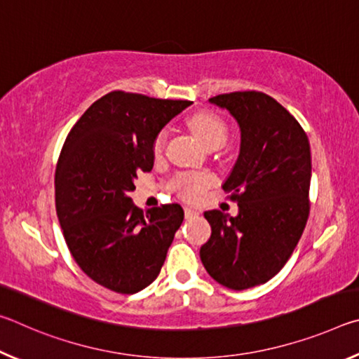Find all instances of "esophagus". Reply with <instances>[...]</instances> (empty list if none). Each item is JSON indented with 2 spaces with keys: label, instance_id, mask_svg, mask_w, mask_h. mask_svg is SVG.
<instances>
[{
  "label": "esophagus",
  "instance_id": "34e87169",
  "mask_svg": "<svg viewBox=\"0 0 359 359\" xmlns=\"http://www.w3.org/2000/svg\"><path fill=\"white\" fill-rule=\"evenodd\" d=\"M199 215V212L193 208H185V218L191 220V218H196Z\"/></svg>",
  "mask_w": 359,
  "mask_h": 359
}]
</instances>
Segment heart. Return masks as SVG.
<instances>
[{"instance_id":"1","label":"heart","mask_w":359,"mask_h":359,"mask_svg":"<svg viewBox=\"0 0 359 359\" xmlns=\"http://www.w3.org/2000/svg\"><path fill=\"white\" fill-rule=\"evenodd\" d=\"M190 123V128L193 130L196 137L201 141L204 147H212V145H223L228 137V128L224 125V121L217 117L214 114L209 112H201L194 114L188 120ZM166 131L163 130L158 133L154 144V151L155 155H160L163 149H165L166 144ZM208 175L204 174H182L177 179L174 180L175 190H179L182 196L188 199L198 198V194L201 193L203 188L208 185Z\"/></svg>"}]
</instances>
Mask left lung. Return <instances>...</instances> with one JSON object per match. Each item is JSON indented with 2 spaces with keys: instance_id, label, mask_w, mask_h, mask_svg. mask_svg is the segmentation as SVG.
Instances as JSON below:
<instances>
[{
  "instance_id": "obj_1",
  "label": "left lung",
  "mask_w": 359,
  "mask_h": 359,
  "mask_svg": "<svg viewBox=\"0 0 359 359\" xmlns=\"http://www.w3.org/2000/svg\"><path fill=\"white\" fill-rule=\"evenodd\" d=\"M209 102L226 109L241 128L238 161L223 184L239 214L204 212L212 234L199 257L223 287L247 290L271 280L301 239L311 210V144L269 95L234 92Z\"/></svg>"
}]
</instances>
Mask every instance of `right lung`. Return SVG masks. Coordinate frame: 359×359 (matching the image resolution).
Instances as JSON below:
<instances>
[{
  "instance_id": "obj_1",
  "label": "right lung",
  "mask_w": 359,
  "mask_h": 359,
  "mask_svg": "<svg viewBox=\"0 0 359 359\" xmlns=\"http://www.w3.org/2000/svg\"><path fill=\"white\" fill-rule=\"evenodd\" d=\"M190 101L111 92L72 126L55 171L58 222L72 258L92 280L121 294L144 290L160 274L179 204L147 212L133 204L137 172L154 168V144Z\"/></svg>"
}]
</instances>
